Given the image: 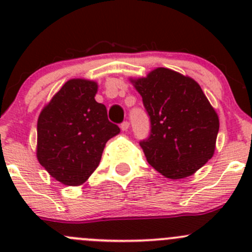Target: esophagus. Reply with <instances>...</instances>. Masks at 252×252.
<instances>
[{
  "instance_id": "34e87169",
  "label": "esophagus",
  "mask_w": 252,
  "mask_h": 252,
  "mask_svg": "<svg viewBox=\"0 0 252 252\" xmlns=\"http://www.w3.org/2000/svg\"><path fill=\"white\" fill-rule=\"evenodd\" d=\"M121 129L123 131H126L129 129V122H123V123L121 124Z\"/></svg>"
}]
</instances>
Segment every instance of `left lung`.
Returning <instances> with one entry per match:
<instances>
[{
	"label": "left lung",
	"mask_w": 252,
	"mask_h": 252,
	"mask_svg": "<svg viewBox=\"0 0 252 252\" xmlns=\"http://www.w3.org/2000/svg\"><path fill=\"white\" fill-rule=\"evenodd\" d=\"M151 121L140 142L147 162L169 179L190 177L213 156L220 130L217 112L192 78L168 68L130 78Z\"/></svg>",
	"instance_id": "obj_1"
}]
</instances>
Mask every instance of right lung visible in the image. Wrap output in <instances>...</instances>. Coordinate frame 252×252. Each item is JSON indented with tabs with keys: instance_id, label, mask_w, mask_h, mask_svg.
Here are the masks:
<instances>
[{
	"instance_id": "add662e5",
	"label": "right lung",
	"mask_w": 252,
	"mask_h": 252,
	"mask_svg": "<svg viewBox=\"0 0 252 252\" xmlns=\"http://www.w3.org/2000/svg\"><path fill=\"white\" fill-rule=\"evenodd\" d=\"M97 83L70 79L37 119L36 157L52 178L78 187L97 168L106 142L119 134L105 105L95 100Z\"/></svg>"
}]
</instances>
